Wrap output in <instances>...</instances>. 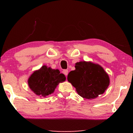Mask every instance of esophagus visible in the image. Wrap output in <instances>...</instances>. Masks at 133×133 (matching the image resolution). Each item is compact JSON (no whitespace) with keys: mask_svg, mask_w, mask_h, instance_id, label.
Segmentation results:
<instances>
[{"mask_svg":"<svg viewBox=\"0 0 133 133\" xmlns=\"http://www.w3.org/2000/svg\"><path fill=\"white\" fill-rule=\"evenodd\" d=\"M68 70H64L63 71V73L64 74V75L66 76L67 77V75H68Z\"/></svg>","mask_w":133,"mask_h":133,"instance_id":"obj_1","label":"esophagus"}]
</instances>
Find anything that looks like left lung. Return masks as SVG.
Returning <instances> with one entry per match:
<instances>
[{"mask_svg": "<svg viewBox=\"0 0 133 133\" xmlns=\"http://www.w3.org/2000/svg\"><path fill=\"white\" fill-rule=\"evenodd\" d=\"M75 68L69 73L67 80L82 97L95 98L109 87V75L99 64L83 61L76 63Z\"/></svg>", "mask_w": 133, "mask_h": 133, "instance_id": "8db88e82", "label": "left lung"}]
</instances>
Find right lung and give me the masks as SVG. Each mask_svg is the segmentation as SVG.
I'll return each instance as SVG.
<instances>
[{"mask_svg": "<svg viewBox=\"0 0 133 133\" xmlns=\"http://www.w3.org/2000/svg\"><path fill=\"white\" fill-rule=\"evenodd\" d=\"M65 80V76L60 73L58 69H52L46 66H43L30 76L28 84L36 95L46 97L53 93L59 83Z\"/></svg>", "mask_w": 133, "mask_h": 133, "instance_id": "obj_1", "label": "right lung"}]
</instances>
